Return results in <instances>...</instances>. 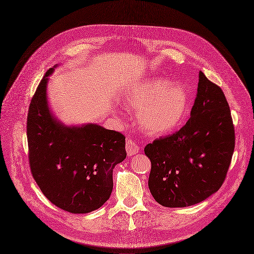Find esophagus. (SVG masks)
Segmentation results:
<instances>
[{
  "label": "esophagus",
  "mask_w": 254,
  "mask_h": 254,
  "mask_svg": "<svg viewBox=\"0 0 254 254\" xmlns=\"http://www.w3.org/2000/svg\"><path fill=\"white\" fill-rule=\"evenodd\" d=\"M126 149H127V155L130 156H134L139 152V145L134 141L133 139H127V145H126Z\"/></svg>",
  "instance_id": "esophagus-1"
}]
</instances>
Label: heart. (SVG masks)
I'll return each mask as SVG.
<instances>
[{"mask_svg": "<svg viewBox=\"0 0 254 254\" xmlns=\"http://www.w3.org/2000/svg\"><path fill=\"white\" fill-rule=\"evenodd\" d=\"M124 99L136 109L139 126L153 135H165L179 126L187 111L189 95L182 84L156 77L128 88Z\"/></svg>", "mask_w": 254, "mask_h": 254, "instance_id": "heart-1", "label": "heart"}]
</instances>
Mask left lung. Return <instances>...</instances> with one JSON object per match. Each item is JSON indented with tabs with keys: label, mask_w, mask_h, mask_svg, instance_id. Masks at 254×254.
Masks as SVG:
<instances>
[{
	"label": "left lung",
	"mask_w": 254,
	"mask_h": 254,
	"mask_svg": "<svg viewBox=\"0 0 254 254\" xmlns=\"http://www.w3.org/2000/svg\"><path fill=\"white\" fill-rule=\"evenodd\" d=\"M190 118L178 132L144 147L148 189L165 207L198 204L218 191L234 151V127L222 89L199 73Z\"/></svg>",
	"instance_id": "1"
}]
</instances>
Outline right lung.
<instances>
[{
    "instance_id": "add662e5",
    "label": "right lung",
    "mask_w": 254,
    "mask_h": 254,
    "mask_svg": "<svg viewBox=\"0 0 254 254\" xmlns=\"http://www.w3.org/2000/svg\"><path fill=\"white\" fill-rule=\"evenodd\" d=\"M46 72L27 116L33 179L52 204L71 213H88L105 204L113 190V170L127 157L126 137L96 124L65 126L47 99Z\"/></svg>"
}]
</instances>
